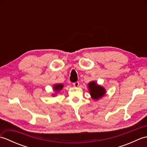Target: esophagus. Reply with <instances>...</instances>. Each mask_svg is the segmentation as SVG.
I'll list each match as a JSON object with an SVG mask.
<instances>
[{
  "label": "esophagus",
  "mask_w": 147,
  "mask_h": 147,
  "mask_svg": "<svg viewBox=\"0 0 147 147\" xmlns=\"http://www.w3.org/2000/svg\"><path fill=\"white\" fill-rule=\"evenodd\" d=\"M73 85H74V87H78V86H79V82H76L75 83H73Z\"/></svg>",
  "instance_id": "obj_1"
}]
</instances>
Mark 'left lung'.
<instances>
[{"label": "left lung", "instance_id": "obj_1", "mask_svg": "<svg viewBox=\"0 0 147 147\" xmlns=\"http://www.w3.org/2000/svg\"><path fill=\"white\" fill-rule=\"evenodd\" d=\"M88 88L90 96L95 100H98L102 98L106 93V90L104 87L98 85L95 81L90 82L88 84Z\"/></svg>", "mask_w": 147, "mask_h": 147}]
</instances>
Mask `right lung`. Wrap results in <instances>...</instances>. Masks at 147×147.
Instances as JSON below:
<instances>
[{
    "instance_id": "1",
    "label": "right lung",
    "mask_w": 147,
    "mask_h": 147,
    "mask_svg": "<svg viewBox=\"0 0 147 147\" xmlns=\"http://www.w3.org/2000/svg\"><path fill=\"white\" fill-rule=\"evenodd\" d=\"M63 87H64V85L61 83L55 84V85L53 86V90H54V91L55 92V93H53L52 95L53 96H55L57 93H58L62 88H63Z\"/></svg>"
}]
</instances>
